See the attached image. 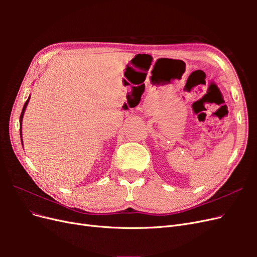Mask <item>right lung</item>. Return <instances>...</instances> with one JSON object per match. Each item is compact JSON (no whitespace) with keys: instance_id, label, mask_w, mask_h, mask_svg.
I'll list each match as a JSON object with an SVG mask.
<instances>
[{"instance_id":"right-lung-1","label":"right lung","mask_w":257,"mask_h":257,"mask_svg":"<svg viewBox=\"0 0 257 257\" xmlns=\"http://www.w3.org/2000/svg\"><path fill=\"white\" fill-rule=\"evenodd\" d=\"M29 99H30V97L28 98V100L25 103V106H23V108H22V111H21V114H20V124H21V122H22V116H23V113H25L27 105H28V103H29ZM20 133H21V132H20Z\"/></svg>"}]
</instances>
